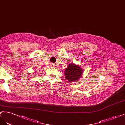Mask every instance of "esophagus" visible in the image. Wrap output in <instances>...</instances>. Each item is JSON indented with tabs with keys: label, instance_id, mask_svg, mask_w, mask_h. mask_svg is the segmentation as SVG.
<instances>
[{
	"label": "esophagus",
	"instance_id": "34e87169",
	"mask_svg": "<svg viewBox=\"0 0 125 125\" xmlns=\"http://www.w3.org/2000/svg\"><path fill=\"white\" fill-rule=\"evenodd\" d=\"M53 66V64L50 63V66Z\"/></svg>",
	"mask_w": 125,
	"mask_h": 125
}]
</instances>
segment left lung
Returning <instances> with one entry per match:
<instances>
[{
	"label": "left lung",
	"mask_w": 125,
	"mask_h": 125,
	"mask_svg": "<svg viewBox=\"0 0 125 125\" xmlns=\"http://www.w3.org/2000/svg\"><path fill=\"white\" fill-rule=\"evenodd\" d=\"M82 71L78 65L72 63L66 68L64 74L68 82H73L80 78L82 75Z\"/></svg>",
	"instance_id": "1"
}]
</instances>
